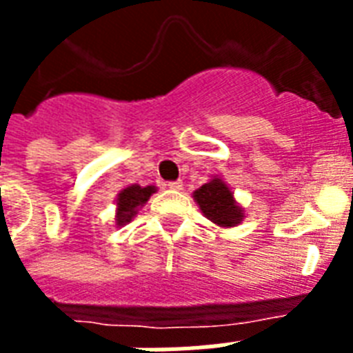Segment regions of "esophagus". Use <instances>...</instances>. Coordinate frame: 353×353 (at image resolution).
<instances>
[{
    "instance_id": "obj_1",
    "label": "esophagus",
    "mask_w": 353,
    "mask_h": 353,
    "mask_svg": "<svg viewBox=\"0 0 353 353\" xmlns=\"http://www.w3.org/2000/svg\"><path fill=\"white\" fill-rule=\"evenodd\" d=\"M166 187L170 188V190H181L183 188V183L177 179V181H168L166 183Z\"/></svg>"
}]
</instances>
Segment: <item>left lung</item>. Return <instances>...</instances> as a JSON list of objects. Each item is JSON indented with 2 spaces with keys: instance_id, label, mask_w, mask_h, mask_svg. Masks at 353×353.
<instances>
[{
  "instance_id": "left-lung-1",
  "label": "left lung",
  "mask_w": 353,
  "mask_h": 353,
  "mask_svg": "<svg viewBox=\"0 0 353 353\" xmlns=\"http://www.w3.org/2000/svg\"><path fill=\"white\" fill-rule=\"evenodd\" d=\"M199 209L220 227H234L241 221V210L234 203L232 192L221 179H212L194 192Z\"/></svg>"
}]
</instances>
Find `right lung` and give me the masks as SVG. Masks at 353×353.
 <instances>
[{"mask_svg": "<svg viewBox=\"0 0 353 353\" xmlns=\"http://www.w3.org/2000/svg\"><path fill=\"white\" fill-rule=\"evenodd\" d=\"M155 192L154 187H139V185H132V187L124 188L121 194H119L117 205H119V212H117V223L122 225V223H128L132 221V218L135 216V210L137 207L144 205L148 201V198Z\"/></svg>", "mask_w": 353, "mask_h": 353, "instance_id": "add662e5", "label": "right lung"}]
</instances>
